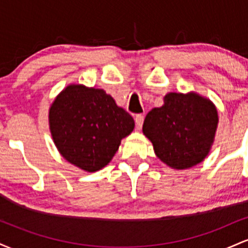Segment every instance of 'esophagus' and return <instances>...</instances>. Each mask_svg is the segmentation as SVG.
I'll list each match as a JSON object with an SVG mask.
<instances>
[{
    "instance_id": "obj_1",
    "label": "esophagus",
    "mask_w": 248,
    "mask_h": 248,
    "mask_svg": "<svg viewBox=\"0 0 248 248\" xmlns=\"http://www.w3.org/2000/svg\"><path fill=\"white\" fill-rule=\"evenodd\" d=\"M135 124H136V128H138V129H141L142 124H143V115L138 114L135 116Z\"/></svg>"
}]
</instances>
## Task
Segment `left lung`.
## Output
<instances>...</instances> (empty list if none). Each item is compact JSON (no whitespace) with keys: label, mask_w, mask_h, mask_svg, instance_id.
<instances>
[{"label":"left lung","mask_w":248,"mask_h":248,"mask_svg":"<svg viewBox=\"0 0 248 248\" xmlns=\"http://www.w3.org/2000/svg\"><path fill=\"white\" fill-rule=\"evenodd\" d=\"M217 124V108L209 99L193 92L168 93L163 106L148 113L142 130L163 163L183 170L206 157Z\"/></svg>","instance_id":"8db88e82"}]
</instances>
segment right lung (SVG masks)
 Returning <instances> with one entry per match:
<instances>
[{
    "mask_svg": "<svg viewBox=\"0 0 248 248\" xmlns=\"http://www.w3.org/2000/svg\"><path fill=\"white\" fill-rule=\"evenodd\" d=\"M53 142L62 157L85 171H98L133 132L134 119L104 90L69 85L49 110Z\"/></svg>",
    "mask_w": 248,
    "mask_h": 248,
    "instance_id": "right-lung-1",
    "label": "right lung"
}]
</instances>
